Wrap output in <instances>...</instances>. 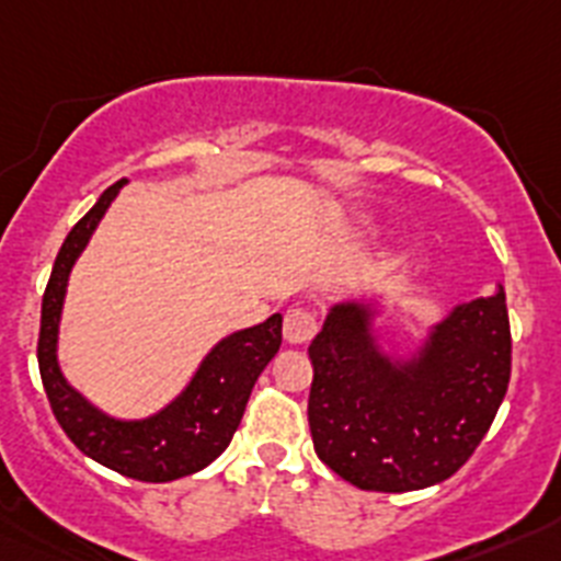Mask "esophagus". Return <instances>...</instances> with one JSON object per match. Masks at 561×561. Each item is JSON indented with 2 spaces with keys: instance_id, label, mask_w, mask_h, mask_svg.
I'll return each instance as SVG.
<instances>
[{
  "instance_id": "esophagus-1",
  "label": "esophagus",
  "mask_w": 561,
  "mask_h": 561,
  "mask_svg": "<svg viewBox=\"0 0 561 561\" xmlns=\"http://www.w3.org/2000/svg\"><path fill=\"white\" fill-rule=\"evenodd\" d=\"M317 334V317L309 309H289L284 317V340L289 345H306Z\"/></svg>"
}]
</instances>
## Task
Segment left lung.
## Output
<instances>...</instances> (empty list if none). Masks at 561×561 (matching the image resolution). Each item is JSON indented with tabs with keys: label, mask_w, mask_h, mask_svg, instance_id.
I'll return each mask as SVG.
<instances>
[{
	"label": "left lung",
	"mask_w": 561,
	"mask_h": 561,
	"mask_svg": "<svg viewBox=\"0 0 561 561\" xmlns=\"http://www.w3.org/2000/svg\"><path fill=\"white\" fill-rule=\"evenodd\" d=\"M376 314L368 300H342L311 340V440L356 489L415 492L453 478L503 404L512 379L505 291L455 306L410 356L381 351Z\"/></svg>",
	"instance_id": "8db88e82"
}]
</instances>
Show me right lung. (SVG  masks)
<instances>
[{
  "instance_id": "add662e5",
  "label": "right lung",
  "mask_w": 561,
  "mask_h": 561,
  "mask_svg": "<svg viewBox=\"0 0 561 561\" xmlns=\"http://www.w3.org/2000/svg\"><path fill=\"white\" fill-rule=\"evenodd\" d=\"M123 185L126 180L106 187L95 207L64 238L42 300L38 370L49 408L83 455L131 480L168 483L199 472L225 453L241 424L252 385L280 348L284 317L272 314L264 323L216 342V348L202 359L187 388L168 408L148 419L123 421L89 404L58 368V325L69 272Z\"/></svg>"
}]
</instances>
